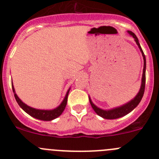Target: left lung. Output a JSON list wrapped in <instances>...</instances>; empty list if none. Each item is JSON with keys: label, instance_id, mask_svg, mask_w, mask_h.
<instances>
[{"label": "left lung", "instance_id": "8db88e82", "mask_svg": "<svg viewBox=\"0 0 159 159\" xmlns=\"http://www.w3.org/2000/svg\"><path fill=\"white\" fill-rule=\"evenodd\" d=\"M127 32L129 33V34L130 36H132L134 38L135 42H136V44L138 45V48H140V52H141L142 56H143V69L141 79V85H140V90H139V92H138L137 94H136V96H135L133 99H132L130 101L127 102L126 103L121 105V106L119 107H116L111 108V109L108 110H104L102 109V108L98 107L96 105H95L94 103H93L91 98L89 96L90 104H91L92 107L93 108L95 112H96L99 116L102 117V118H105V119H116V118H121V117L125 116V115H128L129 113H130L132 111H133V110L138 106V104H139L140 102L141 101L142 97H143V93H144L145 81H146V58H145L144 53H143V50H142L141 47H140V43H139V40H138L137 37H136V35H135L134 33H133L132 31L128 30Z\"/></svg>", "mask_w": 159, "mask_h": 159}]
</instances>
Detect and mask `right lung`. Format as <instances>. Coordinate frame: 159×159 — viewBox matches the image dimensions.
Segmentation results:
<instances>
[{"instance_id": "add662e5", "label": "right lung", "mask_w": 159, "mask_h": 159, "mask_svg": "<svg viewBox=\"0 0 159 159\" xmlns=\"http://www.w3.org/2000/svg\"><path fill=\"white\" fill-rule=\"evenodd\" d=\"M11 85H12V90L13 93H14L15 98H16V102H17L18 104L19 105V107H20L26 113H27L28 115H30L31 117L37 118V119L41 120V121H52V120L56 119V118H58V117L60 116V115H62V113L63 112V111H64L65 107H66V106L68 94H69L70 89V88H69V89L66 92V95H65V97L63 100V101L61 102V103H60L59 106L56 107V108L52 110H41L31 107L28 106L27 104L23 103V102L19 99V96H17V94L16 93L13 84H11Z\"/></svg>"}]
</instances>
